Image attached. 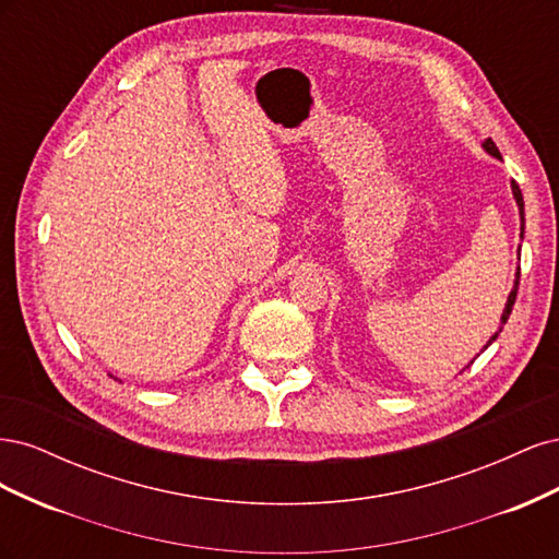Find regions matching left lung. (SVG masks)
Wrapping results in <instances>:
<instances>
[{
  "instance_id": "1",
  "label": "left lung",
  "mask_w": 559,
  "mask_h": 559,
  "mask_svg": "<svg viewBox=\"0 0 559 559\" xmlns=\"http://www.w3.org/2000/svg\"><path fill=\"white\" fill-rule=\"evenodd\" d=\"M483 148H485V154H489L492 158H497V160H501V154H499V148H497V144L492 142V140H485L483 142ZM511 191H513V198H515V205H518V212H520V238H524V200H522V191H520V186L515 183V181H511ZM518 284H520V267H518V273H515V282H513V289H511V294H509V300H506V308H503V312H501V324H506V321H509V317H511V310H513V302H515V296H518ZM501 333V329L489 337L487 341V345L483 347V349H487L489 345H492L495 341H497V335Z\"/></svg>"
}]
</instances>
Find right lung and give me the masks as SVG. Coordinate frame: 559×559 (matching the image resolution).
<instances>
[{
  "label": "right lung",
  "instance_id": "right-lung-1",
  "mask_svg": "<svg viewBox=\"0 0 559 559\" xmlns=\"http://www.w3.org/2000/svg\"><path fill=\"white\" fill-rule=\"evenodd\" d=\"M111 378H114V376H111ZM114 380H116V378H114Z\"/></svg>",
  "mask_w": 559,
  "mask_h": 559
}]
</instances>
